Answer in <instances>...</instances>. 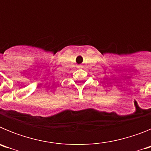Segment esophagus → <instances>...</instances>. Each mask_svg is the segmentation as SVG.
<instances>
[{
  "instance_id": "1",
  "label": "esophagus",
  "mask_w": 151,
  "mask_h": 151,
  "mask_svg": "<svg viewBox=\"0 0 151 151\" xmlns=\"http://www.w3.org/2000/svg\"><path fill=\"white\" fill-rule=\"evenodd\" d=\"M78 67H82V66H78Z\"/></svg>"
}]
</instances>
